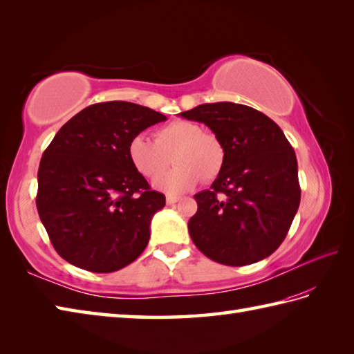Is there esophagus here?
<instances>
[{
  "label": "esophagus",
  "mask_w": 354,
  "mask_h": 354,
  "mask_svg": "<svg viewBox=\"0 0 354 354\" xmlns=\"http://www.w3.org/2000/svg\"><path fill=\"white\" fill-rule=\"evenodd\" d=\"M178 201V197H174V195H167V204L171 206V204H174Z\"/></svg>",
  "instance_id": "34e87169"
}]
</instances>
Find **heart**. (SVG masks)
<instances>
[{
	"label": "heart",
	"instance_id": "heart-1",
	"mask_svg": "<svg viewBox=\"0 0 354 354\" xmlns=\"http://www.w3.org/2000/svg\"><path fill=\"white\" fill-rule=\"evenodd\" d=\"M127 156L140 176L154 178L167 167L169 157L176 167L157 178L153 186L165 194L192 189L203 177L210 182L219 176L225 162V150L214 133L203 131L197 122L176 120L154 131V142L138 135L130 139Z\"/></svg>",
	"mask_w": 354,
	"mask_h": 354
}]
</instances>
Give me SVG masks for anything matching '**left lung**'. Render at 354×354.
<instances>
[{
	"mask_svg": "<svg viewBox=\"0 0 354 354\" xmlns=\"http://www.w3.org/2000/svg\"><path fill=\"white\" fill-rule=\"evenodd\" d=\"M219 138L225 162L210 189L194 195L187 224L195 245L212 261L243 266L276 251L300 206L294 148L271 118L229 101L180 113Z\"/></svg>",
	"mask_w": 354,
	"mask_h": 354,
	"instance_id": "left-lung-1",
	"label": "left lung"
}]
</instances>
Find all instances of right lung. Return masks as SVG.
I'll return each mask as SVG.
<instances>
[{
	"label": "right lung",
	"instance_id": "1",
	"mask_svg": "<svg viewBox=\"0 0 354 354\" xmlns=\"http://www.w3.org/2000/svg\"><path fill=\"white\" fill-rule=\"evenodd\" d=\"M167 116L127 101L83 109L44 151L36 206L53 247L91 272H113L140 256L165 195L131 167V138Z\"/></svg>",
	"mask_w": 354,
	"mask_h": 354
}]
</instances>
